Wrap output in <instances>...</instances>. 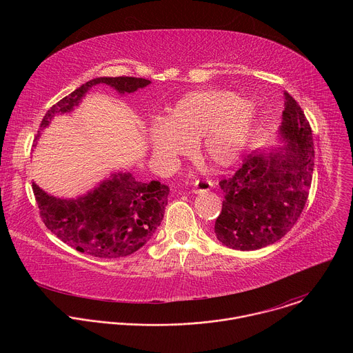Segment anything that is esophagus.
<instances>
[{"mask_svg":"<svg viewBox=\"0 0 353 353\" xmlns=\"http://www.w3.org/2000/svg\"><path fill=\"white\" fill-rule=\"evenodd\" d=\"M214 187V181L211 180H196L194 183V187L191 190V192L194 194H201V192H207Z\"/></svg>","mask_w":353,"mask_h":353,"instance_id":"1","label":"esophagus"}]
</instances>
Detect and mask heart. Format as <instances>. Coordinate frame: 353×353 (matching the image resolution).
<instances>
[{
  "label": "heart",
  "mask_w": 353,
  "mask_h": 353,
  "mask_svg": "<svg viewBox=\"0 0 353 353\" xmlns=\"http://www.w3.org/2000/svg\"><path fill=\"white\" fill-rule=\"evenodd\" d=\"M254 116L245 100L229 90H196L173 106L169 119H158L149 128L154 155L165 162L185 155L191 142L214 166L233 163L253 131Z\"/></svg>",
  "instance_id": "heart-1"
}]
</instances>
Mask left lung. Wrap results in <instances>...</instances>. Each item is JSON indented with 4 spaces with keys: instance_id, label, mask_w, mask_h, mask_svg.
<instances>
[{
    "instance_id": "8db88e82",
    "label": "left lung",
    "mask_w": 353,
    "mask_h": 353,
    "mask_svg": "<svg viewBox=\"0 0 353 353\" xmlns=\"http://www.w3.org/2000/svg\"><path fill=\"white\" fill-rule=\"evenodd\" d=\"M281 138L286 145L272 152L244 158L230 177L219 181L222 211L215 222L216 239L234 250H259L282 239L307 203L314 168L312 127L288 93Z\"/></svg>"
}]
</instances>
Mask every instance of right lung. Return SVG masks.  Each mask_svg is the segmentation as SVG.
<instances>
[{
	"instance_id": "add662e5",
	"label": "right lung",
	"mask_w": 353,
	"mask_h": 353,
	"mask_svg": "<svg viewBox=\"0 0 353 353\" xmlns=\"http://www.w3.org/2000/svg\"><path fill=\"white\" fill-rule=\"evenodd\" d=\"M97 83L109 85L119 93H131L150 81L135 77L94 78L50 108L39 130H44L54 116L72 112ZM32 188L46 228L81 253L99 259H120L139 250L161 225L169 195V187L161 181L142 183L123 172L77 199L53 196L34 183Z\"/></svg>"
}]
</instances>
